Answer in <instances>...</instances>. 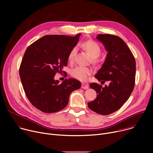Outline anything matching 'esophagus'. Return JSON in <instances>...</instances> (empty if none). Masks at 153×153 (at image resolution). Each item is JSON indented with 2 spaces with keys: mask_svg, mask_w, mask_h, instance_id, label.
<instances>
[{
  "mask_svg": "<svg viewBox=\"0 0 153 153\" xmlns=\"http://www.w3.org/2000/svg\"><path fill=\"white\" fill-rule=\"evenodd\" d=\"M82 88L83 89H88V84H85V83H82Z\"/></svg>",
  "mask_w": 153,
  "mask_h": 153,
  "instance_id": "1",
  "label": "esophagus"
}]
</instances>
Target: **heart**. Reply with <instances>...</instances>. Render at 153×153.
I'll return each instance as SVG.
<instances>
[{
	"mask_svg": "<svg viewBox=\"0 0 153 153\" xmlns=\"http://www.w3.org/2000/svg\"><path fill=\"white\" fill-rule=\"evenodd\" d=\"M77 46L83 48L90 54V56L92 58V61L94 63H96L98 62V59L97 58L101 54V49L98 43L93 40H86L79 43ZM77 52V48L76 47H73L69 52L68 56V60L70 63L74 62ZM91 69L84 67H76L71 71V75L74 78L80 81L86 80L88 76L91 75Z\"/></svg>",
	"mask_w": 153,
	"mask_h": 153,
	"instance_id": "1",
	"label": "heart"
}]
</instances>
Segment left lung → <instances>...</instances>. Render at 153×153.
Returning <instances> with one entry per match:
<instances>
[{
	"label": "left lung",
	"instance_id": "left-lung-1",
	"mask_svg": "<svg viewBox=\"0 0 153 153\" xmlns=\"http://www.w3.org/2000/svg\"><path fill=\"white\" fill-rule=\"evenodd\" d=\"M108 51L106 59L95 77L108 86L96 83L90 85L97 93V97L88 103L91 110L101 115L111 114L122 107L132 93L135 85L136 60L126 43L112 34L97 35Z\"/></svg>",
	"mask_w": 153,
	"mask_h": 153
}]
</instances>
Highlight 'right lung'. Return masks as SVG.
<instances>
[{
    "mask_svg": "<svg viewBox=\"0 0 153 153\" xmlns=\"http://www.w3.org/2000/svg\"><path fill=\"white\" fill-rule=\"evenodd\" d=\"M80 34L47 35L25 52L19 68L20 80L30 102L43 113L62 110L68 103L71 93L80 88L81 83L75 79H66L60 84L54 79L67 65L69 52Z\"/></svg>",
    "mask_w": 153,
    "mask_h": 153,
    "instance_id": "obj_1",
    "label": "right lung"
}]
</instances>
